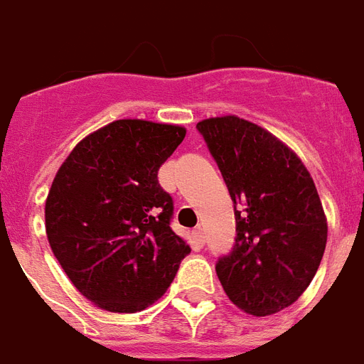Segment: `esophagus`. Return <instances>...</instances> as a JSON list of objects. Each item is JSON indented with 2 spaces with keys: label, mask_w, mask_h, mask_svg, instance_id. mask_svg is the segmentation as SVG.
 Instances as JSON below:
<instances>
[{
  "label": "esophagus",
  "mask_w": 364,
  "mask_h": 364,
  "mask_svg": "<svg viewBox=\"0 0 364 364\" xmlns=\"http://www.w3.org/2000/svg\"><path fill=\"white\" fill-rule=\"evenodd\" d=\"M191 235H193V240H196L199 246H203V244H205V232H203V229L200 228L193 229V232H191Z\"/></svg>",
  "instance_id": "esophagus-1"
}]
</instances>
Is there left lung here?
Listing matches in <instances>:
<instances>
[{"label": "left lung", "mask_w": 364, "mask_h": 364, "mask_svg": "<svg viewBox=\"0 0 364 364\" xmlns=\"http://www.w3.org/2000/svg\"><path fill=\"white\" fill-rule=\"evenodd\" d=\"M235 203L237 238L216 263L223 291L252 316L291 306L318 272L327 218L308 168L267 129L238 116L197 124Z\"/></svg>", "instance_id": "obj_1"}]
</instances>
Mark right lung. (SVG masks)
<instances>
[{
    "mask_svg": "<svg viewBox=\"0 0 364 364\" xmlns=\"http://www.w3.org/2000/svg\"><path fill=\"white\" fill-rule=\"evenodd\" d=\"M184 136L182 126L110 122L58 168L45 205L46 237L73 286L107 312L154 304L191 252L171 229L173 197L158 182Z\"/></svg>",
    "mask_w": 364,
    "mask_h": 364,
    "instance_id": "1",
    "label": "right lung"
}]
</instances>
